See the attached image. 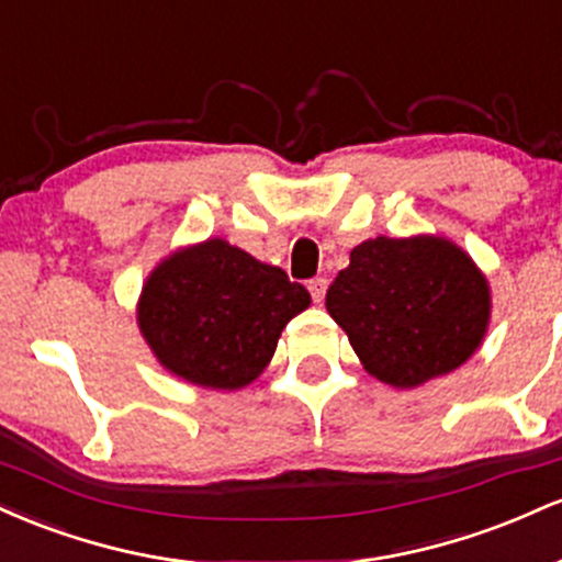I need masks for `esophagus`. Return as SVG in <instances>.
Returning a JSON list of instances; mask_svg holds the SVG:
<instances>
[{"mask_svg": "<svg viewBox=\"0 0 562 562\" xmlns=\"http://www.w3.org/2000/svg\"><path fill=\"white\" fill-rule=\"evenodd\" d=\"M308 293H312L314 303H322V301H325V293H327V280H322V277H314V280H308Z\"/></svg>", "mask_w": 562, "mask_h": 562, "instance_id": "34e87169", "label": "esophagus"}]
</instances>
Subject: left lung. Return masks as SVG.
Listing matches in <instances>:
<instances>
[{"mask_svg": "<svg viewBox=\"0 0 562 562\" xmlns=\"http://www.w3.org/2000/svg\"><path fill=\"white\" fill-rule=\"evenodd\" d=\"M325 306L372 378L417 389L479 351L492 322V288L449 237L378 235L351 250Z\"/></svg>", "mask_w": 562, "mask_h": 562, "instance_id": "8db88e82", "label": "left lung"}]
</instances>
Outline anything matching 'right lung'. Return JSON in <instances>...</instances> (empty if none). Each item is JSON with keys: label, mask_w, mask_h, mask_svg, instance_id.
I'll return each instance as SVG.
<instances>
[{"label": "right lung", "mask_w": 562, "mask_h": 562, "mask_svg": "<svg viewBox=\"0 0 562 562\" xmlns=\"http://www.w3.org/2000/svg\"><path fill=\"white\" fill-rule=\"evenodd\" d=\"M308 303V290L280 267L209 237L171 250L147 274L137 327L166 372L198 389L240 391L267 370Z\"/></svg>", "instance_id": "1"}]
</instances>
